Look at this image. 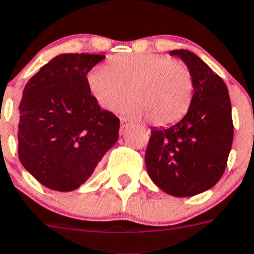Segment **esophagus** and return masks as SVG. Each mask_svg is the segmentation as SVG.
Returning a JSON list of instances; mask_svg holds the SVG:
<instances>
[{"label": "esophagus", "instance_id": "1", "mask_svg": "<svg viewBox=\"0 0 254 254\" xmlns=\"http://www.w3.org/2000/svg\"><path fill=\"white\" fill-rule=\"evenodd\" d=\"M120 121H121V127H129V125H130L131 124V121L129 120V119H127V117H120Z\"/></svg>", "mask_w": 254, "mask_h": 254}]
</instances>
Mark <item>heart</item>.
<instances>
[{"label":"heart","instance_id":"obj_1","mask_svg":"<svg viewBox=\"0 0 254 254\" xmlns=\"http://www.w3.org/2000/svg\"><path fill=\"white\" fill-rule=\"evenodd\" d=\"M89 90L106 110H120L133 117H150L165 127L186 114L192 101L193 82L190 69L180 61L160 54H121L107 67H95L87 77Z\"/></svg>","mask_w":254,"mask_h":254}]
</instances>
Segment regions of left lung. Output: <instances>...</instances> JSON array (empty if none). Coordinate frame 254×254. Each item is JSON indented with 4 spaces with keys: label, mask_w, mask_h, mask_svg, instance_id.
<instances>
[{
    "label": "left lung",
    "mask_w": 254,
    "mask_h": 254,
    "mask_svg": "<svg viewBox=\"0 0 254 254\" xmlns=\"http://www.w3.org/2000/svg\"><path fill=\"white\" fill-rule=\"evenodd\" d=\"M192 76L193 95L182 120L151 129L148 176L164 192L187 197L212 189L225 173L234 138L229 90L216 72L189 50H173Z\"/></svg>",
    "instance_id": "obj_1"
}]
</instances>
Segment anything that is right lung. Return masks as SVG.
Instances as JSON below:
<instances>
[{"instance_id": "obj_1", "label": "right lung", "mask_w": 254, "mask_h": 254, "mask_svg": "<svg viewBox=\"0 0 254 254\" xmlns=\"http://www.w3.org/2000/svg\"><path fill=\"white\" fill-rule=\"evenodd\" d=\"M98 54H61L29 78L19 104L18 155L38 182L73 191L119 139L120 120L90 94L87 73Z\"/></svg>"}]
</instances>
